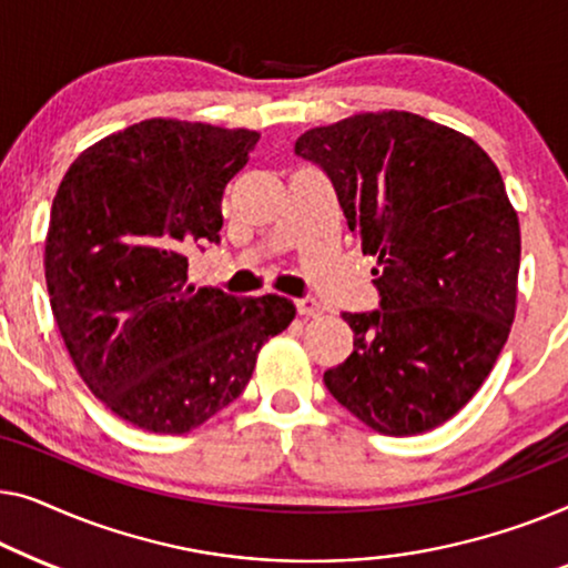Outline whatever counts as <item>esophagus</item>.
I'll use <instances>...</instances> for the list:
<instances>
[{
  "label": "esophagus",
  "mask_w": 568,
  "mask_h": 568,
  "mask_svg": "<svg viewBox=\"0 0 568 568\" xmlns=\"http://www.w3.org/2000/svg\"><path fill=\"white\" fill-rule=\"evenodd\" d=\"M295 308H298L301 316H318L322 314V306H318V301L314 295H303V298L295 301Z\"/></svg>",
  "instance_id": "obj_1"
}]
</instances>
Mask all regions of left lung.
Returning <instances> with one entry per match:
<instances>
[{"label": "left lung", "instance_id": "obj_1", "mask_svg": "<svg viewBox=\"0 0 568 568\" xmlns=\"http://www.w3.org/2000/svg\"><path fill=\"white\" fill-rule=\"evenodd\" d=\"M295 156L329 178L373 267L378 308L342 318L353 355L329 394L383 435H419L470 402L509 337L520 223L489 154L414 113L314 128Z\"/></svg>", "mask_w": 568, "mask_h": 568}]
</instances>
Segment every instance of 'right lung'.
<instances>
[{
    "label": "right lung",
    "mask_w": 568,
    "mask_h": 568,
    "mask_svg": "<svg viewBox=\"0 0 568 568\" xmlns=\"http://www.w3.org/2000/svg\"><path fill=\"white\" fill-rule=\"evenodd\" d=\"M257 141L154 118L79 154L53 197L45 283L63 345L92 394L149 433H190L242 396L295 316L281 295L187 285V250L221 242L223 190Z\"/></svg>",
    "instance_id": "1"
}]
</instances>
